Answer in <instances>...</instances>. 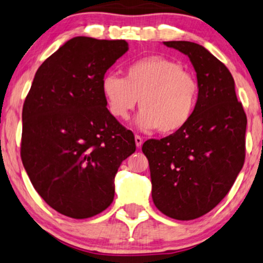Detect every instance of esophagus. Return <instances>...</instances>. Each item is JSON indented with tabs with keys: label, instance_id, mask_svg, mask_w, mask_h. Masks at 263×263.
<instances>
[{
	"label": "esophagus",
	"instance_id": "1",
	"mask_svg": "<svg viewBox=\"0 0 263 263\" xmlns=\"http://www.w3.org/2000/svg\"><path fill=\"white\" fill-rule=\"evenodd\" d=\"M135 142H136V145L137 147H140L143 145V138L140 136H135Z\"/></svg>",
	"mask_w": 263,
	"mask_h": 263
}]
</instances>
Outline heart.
Wrapping results in <instances>:
<instances>
[{"mask_svg": "<svg viewBox=\"0 0 263 263\" xmlns=\"http://www.w3.org/2000/svg\"><path fill=\"white\" fill-rule=\"evenodd\" d=\"M101 92L117 119H126L139 100L142 109L136 118L137 126L144 131L159 128L169 135L182 130L193 118L198 82L178 61L151 55L131 62L125 68V78L105 74Z\"/></svg>", "mask_w": 263, "mask_h": 263, "instance_id": "1", "label": "heart"}]
</instances>
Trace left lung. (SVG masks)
<instances>
[{"instance_id":"8db88e82","label":"left lung","mask_w":263,"mask_h":263,"mask_svg":"<svg viewBox=\"0 0 263 263\" xmlns=\"http://www.w3.org/2000/svg\"><path fill=\"white\" fill-rule=\"evenodd\" d=\"M163 44L190 59L198 82L197 106L182 130L148 139L142 150L157 209L190 221L209 213L232 189L245 163L247 117L232 73L209 50L190 41Z\"/></svg>"}]
</instances>
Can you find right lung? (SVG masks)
<instances>
[{"mask_svg": "<svg viewBox=\"0 0 263 263\" xmlns=\"http://www.w3.org/2000/svg\"><path fill=\"white\" fill-rule=\"evenodd\" d=\"M127 50L125 40L70 39L39 67L23 104V166L37 194L65 216L106 209L121 162L136 151L135 136L101 92L106 70Z\"/></svg>", "mask_w": 263, "mask_h": 263, "instance_id": "1", "label": "right lung"}]
</instances>
